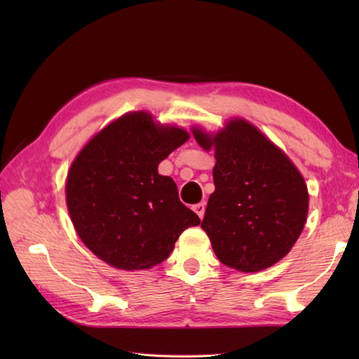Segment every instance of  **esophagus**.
<instances>
[{
  "instance_id": "obj_1",
  "label": "esophagus",
  "mask_w": 359,
  "mask_h": 359,
  "mask_svg": "<svg viewBox=\"0 0 359 359\" xmlns=\"http://www.w3.org/2000/svg\"><path fill=\"white\" fill-rule=\"evenodd\" d=\"M193 210L197 212V216H199L201 219L203 217V215H205V203L203 202H201V203H196L194 207H193Z\"/></svg>"
}]
</instances>
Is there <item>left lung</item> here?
<instances>
[{
  "label": "left lung",
  "instance_id": "left-lung-1",
  "mask_svg": "<svg viewBox=\"0 0 359 359\" xmlns=\"http://www.w3.org/2000/svg\"><path fill=\"white\" fill-rule=\"evenodd\" d=\"M193 134L202 148L216 149V189L201 225L216 256L245 273L269 269L306 225L309 193L301 172L245 120H231L216 137L201 129Z\"/></svg>",
  "mask_w": 359,
  "mask_h": 359
}]
</instances>
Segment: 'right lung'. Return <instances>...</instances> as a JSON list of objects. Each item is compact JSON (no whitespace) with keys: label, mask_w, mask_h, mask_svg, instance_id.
<instances>
[{"label":"right lung","mask_w":359,"mask_h":359,"mask_svg":"<svg viewBox=\"0 0 359 359\" xmlns=\"http://www.w3.org/2000/svg\"><path fill=\"white\" fill-rule=\"evenodd\" d=\"M188 140L179 128L158 126L147 112L112 121L81 149L67 174L66 201L83 243L120 270L163 262L199 216L179 199L158 163Z\"/></svg>","instance_id":"right-lung-1"}]
</instances>
